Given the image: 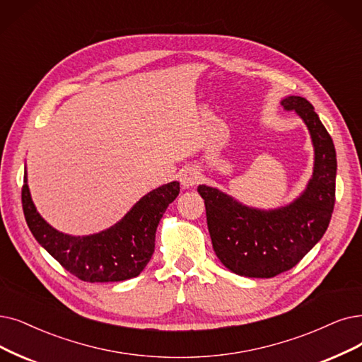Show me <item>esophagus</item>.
I'll return each mask as SVG.
<instances>
[{
    "instance_id": "1",
    "label": "esophagus",
    "mask_w": 362,
    "mask_h": 362,
    "mask_svg": "<svg viewBox=\"0 0 362 362\" xmlns=\"http://www.w3.org/2000/svg\"><path fill=\"white\" fill-rule=\"evenodd\" d=\"M180 181L184 189H192L200 181V173L194 168H185L180 173Z\"/></svg>"
}]
</instances>
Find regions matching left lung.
I'll list each match as a JSON object with an SVG mask.
<instances>
[{"label": "left lung", "mask_w": 362, "mask_h": 362, "mask_svg": "<svg viewBox=\"0 0 362 362\" xmlns=\"http://www.w3.org/2000/svg\"><path fill=\"white\" fill-rule=\"evenodd\" d=\"M281 104L306 123L315 148L313 175L298 199L262 211L212 187H197L216 257L228 270L247 278H273L293 269L321 240L334 209L337 158L329 134L308 99L288 96Z\"/></svg>", "instance_id": "8db88e82"}]
</instances>
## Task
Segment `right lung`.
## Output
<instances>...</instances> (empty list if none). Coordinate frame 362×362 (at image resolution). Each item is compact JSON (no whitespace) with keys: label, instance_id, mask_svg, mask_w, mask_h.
I'll use <instances>...</instances> for the list:
<instances>
[{"label":"right lung","instance_id":"1","mask_svg":"<svg viewBox=\"0 0 362 362\" xmlns=\"http://www.w3.org/2000/svg\"><path fill=\"white\" fill-rule=\"evenodd\" d=\"M178 193L177 181L158 187L139 199L117 224L90 236L61 233L42 220L28 189L26 172L22 206L37 242L65 270L84 282H120L138 276L150 262L158 221Z\"/></svg>","mask_w":362,"mask_h":362}]
</instances>
